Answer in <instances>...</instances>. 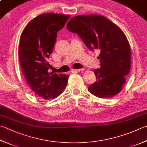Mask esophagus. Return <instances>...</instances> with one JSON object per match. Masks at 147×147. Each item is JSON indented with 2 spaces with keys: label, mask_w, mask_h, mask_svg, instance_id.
<instances>
[{
  "label": "esophagus",
  "mask_w": 147,
  "mask_h": 147,
  "mask_svg": "<svg viewBox=\"0 0 147 147\" xmlns=\"http://www.w3.org/2000/svg\"><path fill=\"white\" fill-rule=\"evenodd\" d=\"M84 69L82 68V69H74V70H71L72 72H79V71H82Z\"/></svg>",
  "instance_id": "34e87169"
}]
</instances>
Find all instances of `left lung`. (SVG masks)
Here are the masks:
<instances>
[{
    "mask_svg": "<svg viewBox=\"0 0 147 147\" xmlns=\"http://www.w3.org/2000/svg\"><path fill=\"white\" fill-rule=\"evenodd\" d=\"M66 28L77 33L90 50H98L100 68L94 70L96 81L88 91L97 97H113L120 92L131 69V51L121 29L105 16L79 15L68 22Z\"/></svg>",
    "mask_w": 147,
    "mask_h": 147,
    "instance_id": "8db88e82",
    "label": "left lung"
}]
</instances>
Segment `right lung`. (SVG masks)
<instances>
[{
  "instance_id": "add662e5",
  "label": "right lung",
  "mask_w": 147,
  "mask_h": 147,
  "mask_svg": "<svg viewBox=\"0 0 147 147\" xmlns=\"http://www.w3.org/2000/svg\"><path fill=\"white\" fill-rule=\"evenodd\" d=\"M68 15L42 14L30 20L22 32L19 60L25 79L35 95L45 100L57 97L64 90L69 76L49 74L47 62L56 43L57 32L70 18Z\"/></svg>"
}]
</instances>
